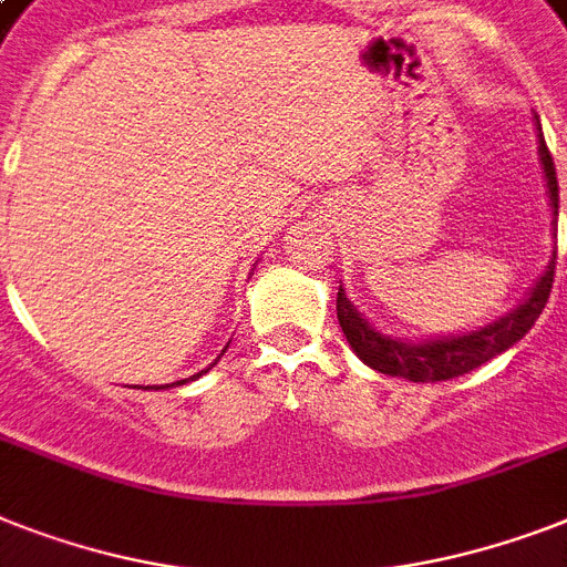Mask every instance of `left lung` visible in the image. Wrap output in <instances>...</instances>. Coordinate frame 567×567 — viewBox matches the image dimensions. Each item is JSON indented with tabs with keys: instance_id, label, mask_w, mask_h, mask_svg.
Returning a JSON list of instances; mask_svg holds the SVG:
<instances>
[{
	"instance_id": "obj_1",
	"label": "left lung",
	"mask_w": 567,
	"mask_h": 567,
	"mask_svg": "<svg viewBox=\"0 0 567 567\" xmlns=\"http://www.w3.org/2000/svg\"><path fill=\"white\" fill-rule=\"evenodd\" d=\"M538 122V118H536ZM538 159L545 168L547 179V197H550V209L554 218H559V183H556L554 156L547 151L542 127H538ZM554 270H556V252L554 259L547 261V270L536 279V288L530 297L524 299L522 306H515L509 315L498 317L495 323L481 326L477 331H463V334H451V338H431L419 340V343H408V340L388 338L381 331L372 329L367 320L355 311V306L349 302L343 293V285L338 288V320L340 329L347 334L349 347L355 349V355L361 358L367 367L384 372V375H395V379L408 381H449L457 379L463 372L477 370L481 363L492 361L501 352H507L518 340L533 329V323L542 315V308L547 306L550 288H554Z\"/></svg>"
}]
</instances>
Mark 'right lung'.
Segmentation results:
<instances>
[{"label": "right lung", "mask_w": 567, "mask_h": 567, "mask_svg": "<svg viewBox=\"0 0 567 567\" xmlns=\"http://www.w3.org/2000/svg\"><path fill=\"white\" fill-rule=\"evenodd\" d=\"M206 372V370H204ZM204 372H197V375H192V379H200V375H204ZM177 384H183V381H177Z\"/></svg>", "instance_id": "obj_1"}]
</instances>
